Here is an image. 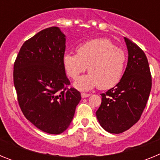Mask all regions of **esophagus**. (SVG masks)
<instances>
[{
	"label": "esophagus",
	"mask_w": 160,
	"mask_h": 160,
	"mask_svg": "<svg viewBox=\"0 0 160 160\" xmlns=\"http://www.w3.org/2000/svg\"><path fill=\"white\" fill-rule=\"evenodd\" d=\"M81 96H82V98H84L89 97V96H90V94H87V93H82Z\"/></svg>",
	"instance_id": "1"
}]
</instances>
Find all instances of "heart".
<instances>
[{"label": "heart", "instance_id": "heart-1", "mask_svg": "<svg viewBox=\"0 0 160 160\" xmlns=\"http://www.w3.org/2000/svg\"><path fill=\"white\" fill-rule=\"evenodd\" d=\"M126 63L123 50L104 38L85 42L78 47L77 53L68 52L63 56L65 70L72 79H77L88 68L90 73L74 83L78 89L83 90L114 87L123 75Z\"/></svg>", "mask_w": 160, "mask_h": 160}]
</instances>
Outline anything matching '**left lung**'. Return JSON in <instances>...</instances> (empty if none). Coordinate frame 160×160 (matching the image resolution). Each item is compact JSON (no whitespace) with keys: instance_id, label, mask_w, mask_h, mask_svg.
I'll return each mask as SVG.
<instances>
[{"instance_id":"left-lung-1","label":"left lung","mask_w":160,"mask_h":160,"mask_svg":"<svg viewBox=\"0 0 160 160\" xmlns=\"http://www.w3.org/2000/svg\"><path fill=\"white\" fill-rule=\"evenodd\" d=\"M128 61L119 82L102 94L96 116L102 128L112 134L131 128L140 118L152 89V74L146 55L136 44L124 38Z\"/></svg>"}]
</instances>
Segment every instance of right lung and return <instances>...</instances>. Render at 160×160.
Returning a JSON list of instances; mask_svg holds the SVG:
<instances>
[{
    "mask_svg": "<svg viewBox=\"0 0 160 160\" xmlns=\"http://www.w3.org/2000/svg\"><path fill=\"white\" fill-rule=\"evenodd\" d=\"M66 36L53 26L22 45L13 66V82L25 117L44 132L58 135L73 118L81 94L68 88L63 56Z\"/></svg>",
    "mask_w": 160,
    "mask_h": 160,
    "instance_id": "1",
    "label": "right lung"
}]
</instances>
